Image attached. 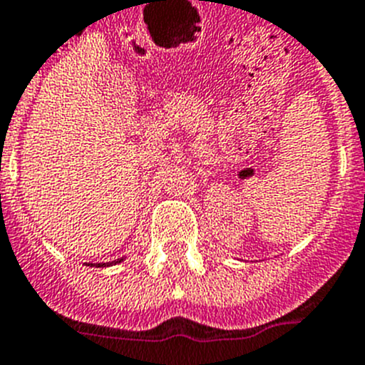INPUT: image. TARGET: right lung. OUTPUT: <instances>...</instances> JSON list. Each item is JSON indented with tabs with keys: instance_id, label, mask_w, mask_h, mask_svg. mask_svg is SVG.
<instances>
[{
	"instance_id": "obj_1",
	"label": "right lung",
	"mask_w": 365,
	"mask_h": 365,
	"mask_svg": "<svg viewBox=\"0 0 365 365\" xmlns=\"http://www.w3.org/2000/svg\"><path fill=\"white\" fill-rule=\"evenodd\" d=\"M123 259H117V261H112V262H99V264H93V266H97V268H104V266H112V264H117V262H121Z\"/></svg>"
}]
</instances>
